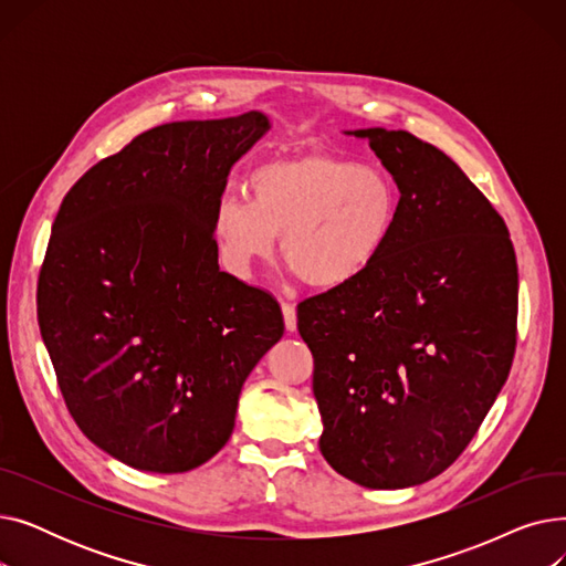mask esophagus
I'll use <instances>...</instances> for the list:
<instances>
[{"instance_id":"obj_1","label":"esophagus","mask_w":566,"mask_h":566,"mask_svg":"<svg viewBox=\"0 0 566 566\" xmlns=\"http://www.w3.org/2000/svg\"><path fill=\"white\" fill-rule=\"evenodd\" d=\"M282 314H284V325H286L289 333H293L295 328H298V316H295V305L282 303Z\"/></svg>"}]
</instances>
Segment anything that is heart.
Returning a JSON list of instances; mask_svg holds the SVG:
<instances>
[{"label":"heart","mask_w":566,"mask_h":566,"mask_svg":"<svg viewBox=\"0 0 566 566\" xmlns=\"http://www.w3.org/2000/svg\"><path fill=\"white\" fill-rule=\"evenodd\" d=\"M252 203L227 195L213 213L220 256L238 277L275 254L307 286L333 291L360 280L388 248L399 190L390 174L328 154L261 165L250 176Z\"/></svg>","instance_id":"1"}]
</instances>
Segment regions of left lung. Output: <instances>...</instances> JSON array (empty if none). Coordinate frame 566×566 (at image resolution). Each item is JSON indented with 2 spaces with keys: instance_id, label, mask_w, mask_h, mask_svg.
<instances>
[{
  "instance_id": "left-lung-1",
  "label": "left lung",
  "mask_w": 566,
  "mask_h": 566,
  "mask_svg": "<svg viewBox=\"0 0 566 566\" xmlns=\"http://www.w3.org/2000/svg\"><path fill=\"white\" fill-rule=\"evenodd\" d=\"M367 139L401 192L388 248L348 286L298 305L314 355L321 454L367 489L448 470L510 376L518 268L491 201L440 148L406 130Z\"/></svg>"
}]
</instances>
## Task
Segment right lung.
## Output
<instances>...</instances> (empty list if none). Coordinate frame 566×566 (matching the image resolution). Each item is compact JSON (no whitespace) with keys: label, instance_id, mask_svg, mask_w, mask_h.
<instances>
[{"label":"right lung","instance_id":"obj_1","mask_svg":"<svg viewBox=\"0 0 566 566\" xmlns=\"http://www.w3.org/2000/svg\"><path fill=\"white\" fill-rule=\"evenodd\" d=\"M263 112L174 122L88 169L52 224L39 328L82 433L148 472L231 436L243 382L284 335L271 293L220 271L213 213Z\"/></svg>","mask_w":566,"mask_h":566}]
</instances>
